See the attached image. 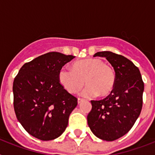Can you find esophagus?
<instances>
[{
	"label": "esophagus",
	"mask_w": 155,
	"mask_h": 155,
	"mask_svg": "<svg viewBox=\"0 0 155 155\" xmlns=\"http://www.w3.org/2000/svg\"><path fill=\"white\" fill-rule=\"evenodd\" d=\"M84 98H78V104L81 103V102H84Z\"/></svg>",
	"instance_id": "34e87169"
}]
</instances>
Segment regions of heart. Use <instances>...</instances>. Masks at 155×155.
<instances>
[{"mask_svg": "<svg viewBox=\"0 0 155 155\" xmlns=\"http://www.w3.org/2000/svg\"><path fill=\"white\" fill-rule=\"evenodd\" d=\"M60 84L67 91L74 94L84 85V96L106 97L116 84V73L112 65L99 58H87L74 62L72 69L62 68L58 73Z\"/></svg>", "mask_w": 155, "mask_h": 155, "instance_id": "heart-1", "label": "heart"}]
</instances>
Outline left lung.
<instances>
[{
  "label": "left lung",
  "mask_w": 155,
  "mask_h": 155,
  "mask_svg": "<svg viewBox=\"0 0 155 155\" xmlns=\"http://www.w3.org/2000/svg\"><path fill=\"white\" fill-rule=\"evenodd\" d=\"M94 57H105L116 72V84L106 98L91 100L87 116L91 130L100 139L113 141L130 130L143 105L144 84L137 67L124 56L110 51Z\"/></svg>",
  "instance_id": "left-lung-1"
}]
</instances>
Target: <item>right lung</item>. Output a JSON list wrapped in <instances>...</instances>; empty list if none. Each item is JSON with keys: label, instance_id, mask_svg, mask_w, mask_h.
Here are the masks:
<instances>
[{"label": "right lung", "instance_id": "1", "mask_svg": "<svg viewBox=\"0 0 155 155\" xmlns=\"http://www.w3.org/2000/svg\"><path fill=\"white\" fill-rule=\"evenodd\" d=\"M75 57L50 52L25 63L14 79V109L31 136L51 140L66 130L78 98L61 86L59 71Z\"/></svg>", "mask_w": 155, "mask_h": 155}]
</instances>
